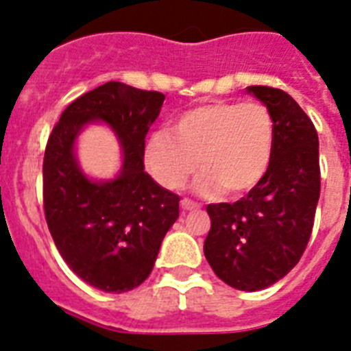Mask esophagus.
Wrapping results in <instances>:
<instances>
[{
    "instance_id": "obj_1",
    "label": "esophagus",
    "mask_w": 351,
    "mask_h": 351,
    "mask_svg": "<svg viewBox=\"0 0 351 351\" xmlns=\"http://www.w3.org/2000/svg\"><path fill=\"white\" fill-rule=\"evenodd\" d=\"M181 206H182V209H184V210H198V209H200V204H197L195 200H191V198H182Z\"/></svg>"
}]
</instances>
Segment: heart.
Masks as SVG:
<instances>
[{"label": "heart", "mask_w": 351, "mask_h": 351, "mask_svg": "<svg viewBox=\"0 0 351 351\" xmlns=\"http://www.w3.org/2000/svg\"><path fill=\"white\" fill-rule=\"evenodd\" d=\"M274 151V119L258 101H210L186 110L172 132L161 130L147 145V167L160 184L179 190L195 182L202 195H241L267 172Z\"/></svg>", "instance_id": "obj_1"}]
</instances>
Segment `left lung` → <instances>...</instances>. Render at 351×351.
<instances>
[{"label": "left lung", "mask_w": 351, "mask_h": 351, "mask_svg": "<svg viewBox=\"0 0 351 351\" xmlns=\"http://www.w3.org/2000/svg\"><path fill=\"white\" fill-rule=\"evenodd\" d=\"M274 119V151L262 181L234 204H209L204 253L226 285L256 291L280 281L308 246L320 198L318 133L283 89L250 86Z\"/></svg>", "instance_id": "left-lung-1"}]
</instances>
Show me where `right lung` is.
I'll return each mask as SVG.
<instances>
[{
  "mask_svg": "<svg viewBox=\"0 0 351 351\" xmlns=\"http://www.w3.org/2000/svg\"><path fill=\"white\" fill-rule=\"evenodd\" d=\"M165 95L107 82L71 101L49 135L43 156V210L68 267L98 290L121 293L147 280L161 241L179 218L176 193L144 172L145 135ZM89 120H105L123 147L114 182H89L76 165L73 142Z\"/></svg>",
  "mask_w": 351,
  "mask_h": 351,
  "instance_id": "add662e5",
  "label": "right lung"
}]
</instances>
